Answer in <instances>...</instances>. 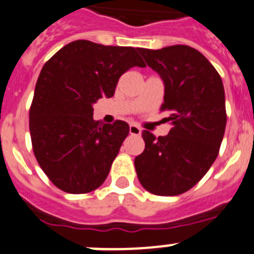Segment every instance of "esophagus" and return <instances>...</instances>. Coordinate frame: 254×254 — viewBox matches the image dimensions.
<instances>
[{
    "label": "esophagus",
    "instance_id": "obj_1",
    "mask_svg": "<svg viewBox=\"0 0 254 254\" xmlns=\"http://www.w3.org/2000/svg\"><path fill=\"white\" fill-rule=\"evenodd\" d=\"M129 133L133 134V136H140L141 128L136 125H129Z\"/></svg>",
    "mask_w": 254,
    "mask_h": 254
}]
</instances>
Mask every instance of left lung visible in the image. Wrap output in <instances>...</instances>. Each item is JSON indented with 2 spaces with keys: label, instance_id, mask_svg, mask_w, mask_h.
<instances>
[{
  "label": "left lung",
  "instance_id": "left-lung-1",
  "mask_svg": "<svg viewBox=\"0 0 254 254\" xmlns=\"http://www.w3.org/2000/svg\"><path fill=\"white\" fill-rule=\"evenodd\" d=\"M164 82L167 136L142 132L145 150L134 159L142 187L158 196L185 193L214 164L226 126L221 77L207 58L188 46L138 49Z\"/></svg>",
  "mask_w": 254,
  "mask_h": 254
}]
</instances>
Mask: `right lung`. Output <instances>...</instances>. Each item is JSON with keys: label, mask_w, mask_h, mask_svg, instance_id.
Here are the masks:
<instances>
[{"label": "right lung", "mask_w": 254, "mask_h": 254, "mask_svg": "<svg viewBox=\"0 0 254 254\" xmlns=\"http://www.w3.org/2000/svg\"><path fill=\"white\" fill-rule=\"evenodd\" d=\"M132 47L71 42L43 66L29 113L34 155L52 183L87 193L107 179L129 126L94 121L96 100L114 95L131 67H146Z\"/></svg>", "instance_id": "add662e5"}]
</instances>
